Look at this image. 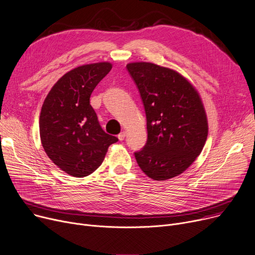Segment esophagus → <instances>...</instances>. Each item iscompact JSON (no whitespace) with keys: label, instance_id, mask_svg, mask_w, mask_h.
<instances>
[{"label":"esophagus","instance_id":"obj_1","mask_svg":"<svg viewBox=\"0 0 255 255\" xmlns=\"http://www.w3.org/2000/svg\"><path fill=\"white\" fill-rule=\"evenodd\" d=\"M126 134H127V132L124 130V131H122L121 133L118 134V139H119V141H123V140H125V138H126Z\"/></svg>","mask_w":255,"mask_h":255}]
</instances>
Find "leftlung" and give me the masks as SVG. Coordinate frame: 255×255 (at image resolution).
Instances as JSON below:
<instances>
[{"instance_id":"8db88e82","label":"left lung","mask_w":255,"mask_h":255,"mask_svg":"<svg viewBox=\"0 0 255 255\" xmlns=\"http://www.w3.org/2000/svg\"><path fill=\"white\" fill-rule=\"evenodd\" d=\"M147 119V142L134 157L141 170L162 181L183 173L203 150L208 122L199 93L181 74L151 63L127 65Z\"/></svg>"}]
</instances>
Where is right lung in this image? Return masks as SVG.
<instances>
[{
  "mask_svg": "<svg viewBox=\"0 0 255 255\" xmlns=\"http://www.w3.org/2000/svg\"><path fill=\"white\" fill-rule=\"evenodd\" d=\"M112 69L107 62L89 64L66 73L52 86L40 113L42 146L56 166L74 177L95 172L108 147L118 139L105 132L89 99Z\"/></svg>",
  "mask_w": 255,
  "mask_h": 255,
  "instance_id": "right-lung-1",
  "label": "right lung"
}]
</instances>
